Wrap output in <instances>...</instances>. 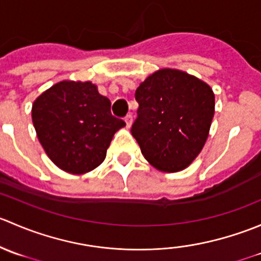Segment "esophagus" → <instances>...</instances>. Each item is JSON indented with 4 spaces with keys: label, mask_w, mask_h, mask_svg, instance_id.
<instances>
[{
    "label": "esophagus",
    "mask_w": 261,
    "mask_h": 261,
    "mask_svg": "<svg viewBox=\"0 0 261 261\" xmlns=\"http://www.w3.org/2000/svg\"><path fill=\"white\" fill-rule=\"evenodd\" d=\"M125 122H126V125H127V127H130L131 123H133V115H131V114H127V115H126V117H125Z\"/></svg>",
    "instance_id": "esophagus-1"
}]
</instances>
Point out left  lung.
<instances>
[{
	"mask_svg": "<svg viewBox=\"0 0 261 261\" xmlns=\"http://www.w3.org/2000/svg\"><path fill=\"white\" fill-rule=\"evenodd\" d=\"M138 117L131 134L158 170L186 169L203 149L215 115L211 87L194 75L164 68L135 92Z\"/></svg>",
	"mask_w": 261,
	"mask_h": 261,
	"instance_id": "1",
	"label": "left lung"
}]
</instances>
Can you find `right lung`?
Returning <instances> with one entry per match:
<instances>
[{"mask_svg":"<svg viewBox=\"0 0 261 261\" xmlns=\"http://www.w3.org/2000/svg\"><path fill=\"white\" fill-rule=\"evenodd\" d=\"M31 116L50 160L72 174L98 167L115 133L126 125L112 116L111 102L92 82L54 84L35 99Z\"/></svg>","mask_w":261,"mask_h":261,"instance_id":"1","label":"right lung"}]
</instances>
